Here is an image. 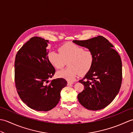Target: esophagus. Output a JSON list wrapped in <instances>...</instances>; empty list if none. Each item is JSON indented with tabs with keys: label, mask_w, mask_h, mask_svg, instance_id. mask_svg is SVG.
Returning <instances> with one entry per match:
<instances>
[{
	"label": "esophagus",
	"mask_w": 133,
	"mask_h": 133,
	"mask_svg": "<svg viewBox=\"0 0 133 133\" xmlns=\"http://www.w3.org/2000/svg\"><path fill=\"white\" fill-rule=\"evenodd\" d=\"M73 83H74V82H72L67 81V84H68V85H70V84H72Z\"/></svg>",
	"instance_id": "esophagus-1"
}]
</instances>
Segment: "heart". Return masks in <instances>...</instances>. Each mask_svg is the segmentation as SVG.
<instances>
[{"label":"heart","instance_id":"1","mask_svg":"<svg viewBox=\"0 0 133 133\" xmlns=\"http://www.w3.org/2000/svg\"><path fill=\"white\" fill-rule=\"evenodd\" d=\"M59 53L50 51L48 54V60L55 68H63L68 62L69 67L57 72L58 77L72 81L78 75H86L94 63V55L90 50H84L82 47L74 43L64 44L59 48Z\"/></svg>","mask_w":133,"mask_h":133}]
</instances>
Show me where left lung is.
Here are the masks:
<instances>
[{
  "label": "left lung",
  "instance_id": "1",
  "mask_svg": "<svg viewBox=\"0 0 133 133\" xmlns=\"http://www.w3.org/2000/svg\"><path fill=\"white\" fill-rule=\"evenodd\" d=\"M91 50L94 61L91 70L80 81L84 90L78 95L87 109L98 110L108 106L119 92L122 81V61L113 45L102 36L72 41Z\"/></svg>",
  "mask_w": 133,
  "mask_h": 133
}]
</instances>
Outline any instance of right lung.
<instances>
[{
  "instance_id": "1",
  "label": "right lung",
  "mask_w": 133,
  "mask_h": 133,
  "mask_svg": "<svg viewBox=\"0 0 133 133\" xmlns=\"http://www.w3.org/2000/svg\"><path fill=\"white\" fill-rule=\"evenodd\" d=\"M48 40L38 36L24 43L15 60V83L22 101L36 111H47L56 106L66 86L63 78L51 81L55 70L48 60Z\"/></svg>"
}]
</instances>
